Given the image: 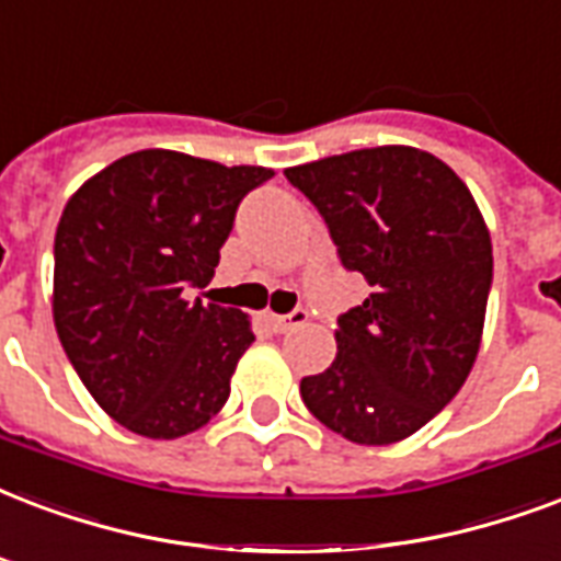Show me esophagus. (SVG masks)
<instances>
[{
	"label": "esophagus",
	"instance_id": "34e87169",
	"mask_svg": "<svg viewBox=\"0 0 561 561\" xmlns=\"http://www.w3.org/2000/svg\"><path fill=\"white\" fill-rule=\"evenodd\" d=\"M309 320V314L302 309H294L290 314H267V323H271L273 332H288L294 327H302Z\"/></svg>",
	"mask_w": 561,
	"mask_h": 561
}]
</instances>
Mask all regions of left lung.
Masks as SVG:
<instances>
[{"mask_svg": "<svg viewBox=\"0 0 561 561\" xmlns=\"http://www.w3.org/2000/svg\"><path fill=\"white\" fill-rule=\"evenodd\" d=\"M285 176L370 285L337 318L335 362L299 382L302 403L347 442H403L459 394L480 353L494 276L485 220L450 167L412 147L356 149Z\"/></svg>", "mask_w": 561, "mask_h": 561, "instance_id": "left-lung-1", "label": "left lung"}]
</instances>
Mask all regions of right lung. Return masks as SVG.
Returning a JSON list of instances; mask_svg holds the SVG:
<instances>
[{
    "label": "right lung",
    "instance_id": "right-lung-1",
    "mask_svg": "<svg viewBox=\"0 0 561 561\" xmlns=\"http://www.w3.org/2000/svg\"><path fill=\"white\" fill-rule=\"evenodd\" d=\"M267 167L144 149L72 194L55 232L61 347L105 412L144 438H182L229 400L250 347L238 309L187 299L220 262L234 211Z\"/></svg>",
    "mask_w": 561,
    "mask_h": 561
}]
</instances>
